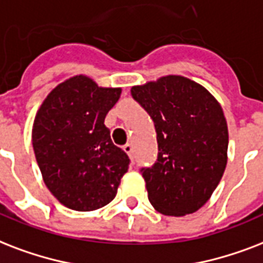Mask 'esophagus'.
Instances as JSON below:
<instances>
[{
  "label": "esophagus",
  "instance_id": "1",
  "mask_svg": "<svg viewBox=\"0 0 263 263\" xmlns=\"http://www.w3.org/2000/svg\"><path fill=\"white\" fill-rule=\"evenodd\" d=\"M123 151L132 158V155H133V145H132V144H126V145L123 146Z\"/></svg>",
  "mask_w": 263,
  "mask_h": 263
}]
</instances>
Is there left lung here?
Wrapping results in <instances>:
<instances>
[{
	"label": "left lung",
	"mask_w": 263,
	"mask_h": 263,
	"mask_svg": "<svg viewBox=\"0 0 263 263\" xmlns=\"http://www.w3.org/2000/svg\"><path fill=\"white\" fill-rule=\"evenodd\" d=\"M158 134V162L141 168L148 199L164 215L182 217L205 204L228 162L222 107L200 83L166 75L132 87Z\"/></svg>",
	"instance_id": "8db88e82"
}]
</instances>
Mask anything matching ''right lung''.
<instances>
[{"instance_id": "add662e5", "label": "right lung", "mask_w": 263, "mask_h": 263, "mask_svg": "<svg viewBox=\"0 0 263 263\" xmlns=\"http://www.w3.org/2000/svg\"><path fill=\"white\" fill-rule=\"evenodd\" d=\"M121 87H101L86 75L59 83L36 111L32 146L45 185L63 205L93 211L117 196L129 156L104 125Z\"/></svg>"}]
</instances>
